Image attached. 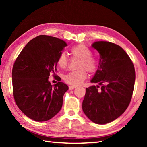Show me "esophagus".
Listing matches in <instances>:
<instances>
[{
    "label": "esophagus",
    "mask_w": 147,
    "mask_h": 147,
    "mask_svg": "<svg viewBox=\"0 0 147 147\" xmlns=\"http://www.w3.org/2000/svg\"><path fill=\"white\" fill-rule=\"evenodd\" d=\"M76 86H70L69 87V89H70V90H72V89H73L74 88H76Z\"/></svg>",
    "instance_id": "34e87169"
}]
</instances>
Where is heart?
I'll use <instances>...</instances> for the list:
<instances>
[{
    "mask_svg": "<svg viewBox=\"0 0 147 147\" xmlns=\"http://www.w3.org/2000/svg\"><path fill=\"white\" fill-rule=\"evenodd\" d=\"M71 54L73 58L79 59L77 64L78 70L71 71L63 76L67 84L77 86L83 82L88 76L86 70L89 73H94L97 71L98 62L92 56V51L84 44H78L71 49ZM56 63L61 69H66L69 65V59L65 53H61L57 58Z\"/></svg>",
    "mask_w": 147,
    "mask_h": 147,
    "instance_id": "1",
    "label": "heart"
}]
</instances>
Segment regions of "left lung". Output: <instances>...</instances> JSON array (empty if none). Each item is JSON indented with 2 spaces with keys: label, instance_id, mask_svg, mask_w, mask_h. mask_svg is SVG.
I'll list each match as a JSON object with an SVG mask.
<instances>
[{
  "label": "left lung",
  "instance_id": "8db88e82",
  "mask_svg": "<svg viewBox=\"0 0 147 147\" xmlns=\"http://www.w3.org/2000/svg\"><path fill=\"white\" fill-rule=\"evenodd\" d=\"M92 47L100 59L91 82L99 86L86 88L82 109L93 123L104 124L117 119L127 109L132 97L136 72L130 58L119 45L97 41Z\"/></svg>",
  "mask_w": 147,
  "mask_h": 147
}]
</instances>
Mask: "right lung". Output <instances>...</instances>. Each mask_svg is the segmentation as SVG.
I'll return each instance as SVG.
<instances>
[{
  "instance_id": "obj_1",
  "label": "right lung",
  "mask_w": 147,
  "mask_h": 147,
  "mask_svg": "<svg viewBox=\"0 0 147 147\" xmlns=\"http://www.w3.org/2000/svg\"><path fill=\"white\" fill-rule=\"evenodd\" d=\"M67 43L54 37L41 35L30 41L17 56L12 69L13 94L17 106L32 120L53 118L63 104L68 86L56 74V61ZM59 82L54 86L49 74Z\"/></svg>"
}]
</instances>
